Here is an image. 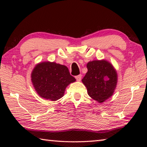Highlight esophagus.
Returning a JSON list of instances; mask_svg holds the SVG:
<instances>
[{"label":"esophagus","mask_w":147,"mask_h":147,"mask_svg":"<svg viewBox=\"0 0 147 147\" xmlns=\"http://www.w3.org/2000/svg\"><path fill=\"white\" fill-rule=\"evenodd\" d=\"M77 81H80L82 79V74H79V75H77L75 76Z\"/></svg>","instance_id":"1"}]
</instances>
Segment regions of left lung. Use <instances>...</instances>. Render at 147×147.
Here are the masks:
<instances>
[{"label": "left lung", "mask_w": 147, "mask_h": 147, "mask_svg": "<svg viewBox=\"0 0 147 147\" xmlns=\"http://www.w3.org/2000/svg\"><path fill=\"white\" fill-rule=\"evenodd\" d=\"M88 72L82 79L91 97L102 103L112 95L117 82V74L106 60H94L87 64Z\"/></svg>", "instance_id": "1"}]
</instances>
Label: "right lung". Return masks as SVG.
<instances>
[{"label":"right lung","instance_id":"add662e5","mask_svg":"<svg viewBox=\"0 0 147 147\" xmlns=\"http://www.w3.org/2000/svg\"><path fill=\"white\" fill-rule=\"evenodd\" d=\"M31 77L39 95L53 101L61 98L66 87L76 81L66 66L48 61L37 65Z\"/></svg>","mask_w":147,"mask_h":147}]
</instances>
